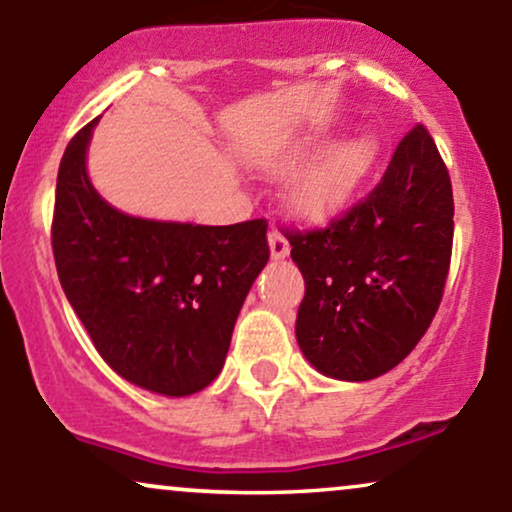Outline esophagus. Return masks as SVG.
<instances>
[{"instance_id":"obj_1","label":"esophagus","mask_w":512,"mask_h":512,"mask_svg":"<svg viewBox=\"0 0 512 512\" xmlns=\"http://www.w3.org/2000/svg\"><path fill=\"white\" fill-rule=\"evenodd\" d=\"M269 250H272L274 260H284V257L289 255V250H291L289 240L281 236V233L276 231V228H272V231H269Z\"/></svg>"}]
</instances>
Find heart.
<instances>
[{"mask_svg":"<svg viewBox=\"0 0 512 512\" xmlns=\"http://www.w3.org/2000/svg\"><path fill=\"white\" fill-rule=\"evenodd\" d=\"M310 146L313 144H296L286 161L301 158ZM378 151L380 144L373 134H356V137L332 146L293 180L291 199L296 209L308 219H327L366 180L370 168L375 166Z\"/></svg>","mask_w":512,"mask_h":512,"instance_id":"b5f03b06","label":"heart"}]
</instances>
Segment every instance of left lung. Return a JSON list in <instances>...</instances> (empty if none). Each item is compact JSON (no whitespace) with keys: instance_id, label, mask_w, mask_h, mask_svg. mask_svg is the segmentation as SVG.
Instances as JSON below:
<instances>
[{"instance_id":"left-lung-1","label":"left lung","mask_w":512,"mask_h":512,"mask_svg":"<svg viewBox=\"0 0 512 512\" xmlns=\"http://www.w3.org/2000/svg\"><path fill=\"white\" fill-rule=\"evenodd\" d=\"M452 214L448 166L414 125L366 197L325 228L289 231L305 279L296 339L320 373L361 383L411 354L443 301Z\"/></svg>"}]
</instances>
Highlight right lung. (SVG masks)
<instances>
[{
  "label": "right lung",
  "instance_id": "1",
  "mask_svg": "<svg viewBox=\"0 0 512 512\" xmlns=\"http://www.w3.org/2000/svg\"><path fill=\"white\" fill-rule=\"evenodd\" d=\"M96 122L74 134L57 173L60 284L115 373L158 395H192L221 373L245 296L269 260L267 221L192 226L113 209L86 175Z\"/></svg>",
  "mask_w": 512,
  "mask_h": 512
}]
</instances>
